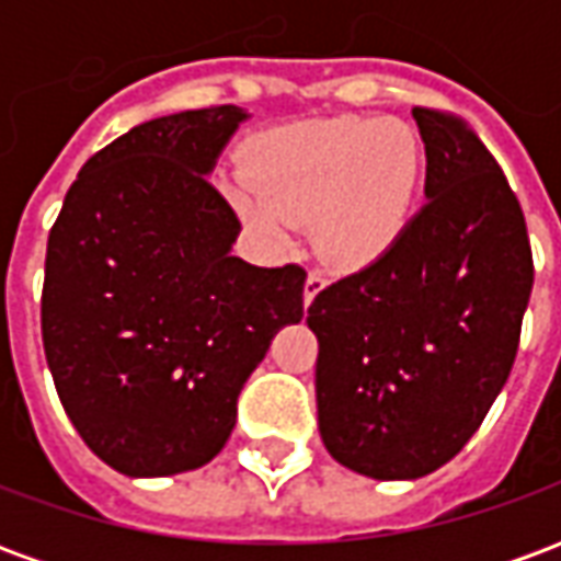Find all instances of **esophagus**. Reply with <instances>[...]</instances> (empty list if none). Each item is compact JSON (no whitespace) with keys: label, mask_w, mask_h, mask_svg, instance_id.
Returning <instances> with one entry per match:
<instances>
[{"label":"esophagus","mask_w":561,"mask_h":561,"mask_svg":"<svg viewBox=\"0 0 561 561\" xmlns=\"http://www.w3.org/2000/svg\"><path fill=\"white\" fill-rule=\"evenodd\" d=\"M321 288H324V276H321L318 270H309V276H306L304 285V304L312 306V300H316Z\"/></svg>","instance_id":"1"}]
</instances>
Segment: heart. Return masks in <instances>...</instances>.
<instances>
[{
    "label": "heart",
    "mask_w": 561,
    "mask_h": 561,
    "mask_svg": "<svg viewBox=\"0 0 561 561\" xmlns=\"http://www.w3.org/2000/svg\"><path fill=\"white\" fill-rule=\"evenodd\" d=\"M421 168V140L400 119H318L261 140L252 183L233 185V201L267 240L282 243L288 221H312L321 255L364 267L405 228Z\"/></svg>",
    "instance_id": "1"
}]
</instances>
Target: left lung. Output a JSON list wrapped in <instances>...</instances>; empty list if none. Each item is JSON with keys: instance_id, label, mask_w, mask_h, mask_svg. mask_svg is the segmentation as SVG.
I'll use <instances>...</instances> for the list:
<instances>
[{"instance_id": "8db88e82", "label": "left lung", "mask_w": 561, "mask_h": 561, "mask_svg": "<svg viewBox=\"0 0 561 561\" xmlns=\"http://www.w3.org/2000/svg\"><path fill=\"white\" fill-rule=\"evenodd\" d=\"M412 114L426 204L369 267L318 291L306 318L324 447L376 481H414L462 450L511 376L535 282L493 152L459 116Z\"/></svg>"}]
</instances>
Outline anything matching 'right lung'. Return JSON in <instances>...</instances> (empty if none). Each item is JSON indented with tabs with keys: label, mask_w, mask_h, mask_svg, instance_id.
<instances>
[{
	"label": "right lung",
	"mask_w": 561,
	"mask_h": 561,
	"mask_svg": "<svg viewBox=\"0 0 561 561\" xmlns=\"http://www.w3.org/2000/svg\"><path fill=\"white\" fill-rule=\"evenodd\" d=\"M243 107L159 116L99 149L47 237L42 340L62 409L128 478L207 466L270 342L304 318L306 270L231 255L207 176Z\"/></svg>",
	"instance_id": "add662e5"
}]
</instances>
